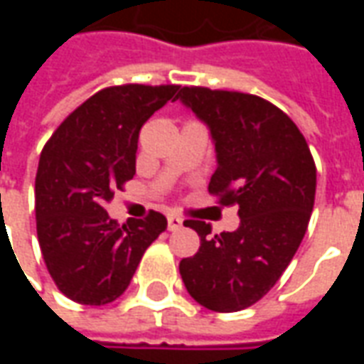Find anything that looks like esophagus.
<instances>
[{
	"label": "esophagus",
	"mask_w": 364,
	"mask_h": 364,
	"mask_svg": "<svg viewBox=\"0 0 364 364\" xmlns=\"http://www.w3.org/2000/svg\"><path fill=\"white\" fill-rule=\"evenodd\" d=\"M183 226V218H179L177 214H169L167 216V228L175 232V230H179Z\"/></svg>",
	"instance_id": "esophagus-1"
}]
</instances>
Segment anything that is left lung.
I'll return each mask as SVG.
<instances>
[{"instance_id":"8db88e82","label":"left lung","mask_w":364,"mask_h":364,"mask_svg":"<svg viewBox=\"0 0 364 364\" xmlns=\"http://www.w3.org/2000/svg\"><path fill=\"white\" fill-rule=\"evenodd\" d=\"M177 99L210 128L218 167L208 193L237 205L236 232L210 236V224L185 220L200 237L181 259L187 292L214 312H240L273 289L310 222L316 164L289 114L240 91L183 87Z\"/></svg>"}]
</instances>
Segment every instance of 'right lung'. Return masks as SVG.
<instances>
[{"mask_svg": "<svg viewBox=\"0 0 364 364\" xmlns=\"http://www.w3.org/2000/svg\"><path fill=\"white\" fill-rule=\"evenodd\" d=\"M179 85L127 83L97 91L44 144L35 179L36 236L62 294L109 304L128 289L144 252L167 228L164 214L120 226L105 205L136 173L144 122Z\"/></svg>", "mask_w": 364, "mask_h": 364, "instance_id": "add662e5", "label": "right lung"}]
</instances>
